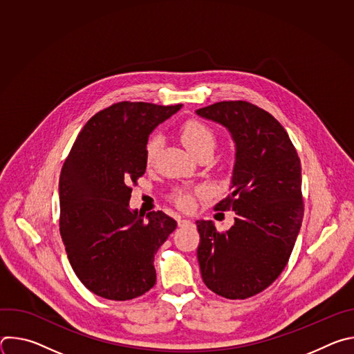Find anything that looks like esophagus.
I'll list each match as a JSON object with an SVG mask.
<instances>
[{"label":"esophagus","mask_w":354,"mask_h":354,"mask_svg":"<svg viewBox=\"0 0 354 354\" xmlns=\"http://www.w3.org/2000/svg\"><path fill=\"white\" fill-rule=\"evenodd\" d=\"M192 221L190 220H187V218H182V217H179L178 218V225L179 227H183V225H187V224H190Z\"/></svg>","instance_id":"1"}]
</instances>
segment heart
Returning <instances> with one entry per match:
<instances>
[{
    "label": "heart",
    "instance_id": "b5f03b06",
    "mask_svg": "<svg viewBox=\"0 0 354 354\" xmlns=\"http://www.w3.org/2000/svg\"><path fill=\"white\" fill-rule=\"evenodd\" d=\"M180 137L186 148L194 156L198 153V151L205 148H209V147L214 148V144H216V136L212 131V129L198 120L185 122L180 127ZM160 147H161V137L158 134H153L148 138L145 144V161L148 165L154 162L160 151ZM174 201L178 207L187 210L193 205V196L190 192H178L174 196Z\"/></svg>",
    "mask_w": 354,
    "mask_h": 354
}]
</instances>
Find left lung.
Wrapping results in <instances>:
<instances>
[{
	"label": "left lung",
	"instance_id": "left-lung-1",
	"mask_svg": "<svg viewBox=\"0 0 354 354\" xmlns=\"http://www.w3.org/2000/svg\"><path fill=\"white\" fill-rule=\"evenodd\" d=\"M224 126L235 142L231 193L216 210L235 213L218 232L213 221H196L197 259L205 284L228 299L268 288L286 268L304 216L301 162L284 127L245 100H224L197 109Z\"/></svg>",
	"mask_w": 354,
	"mask_h": 354
}]
</instances>
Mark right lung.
I'll list each match as a JSON object with an SVG mask.
<instances>
[{
    "mask_svg": "<svg viewBox=\"0 0 354 354\" xmlns=\"http://www.w3.org/2000/svg\"><path fill=\"white\" fill-rule=\"evenodd\" d=\"M180 108L113 104L86 122L63 165L60 234L77 277L99 297L133 299L156 284L154 257L176 221L131 212L130 185L145 172L148 136Z\"/></svg>",
    "mask_w": 354,
    "mask_h": 354,
    "instance_id": "obj_1",
    "label": "right lung"
}]
</instances>
